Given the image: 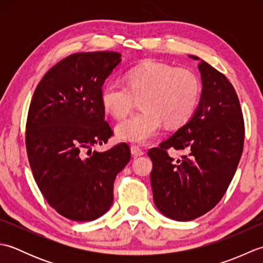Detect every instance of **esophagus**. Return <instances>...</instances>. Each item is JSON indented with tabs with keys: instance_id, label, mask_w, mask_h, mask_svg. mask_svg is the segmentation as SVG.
<instances>
[{
	"instance_id": "34e87169",
	"label": "esophagus",
	"mask_w": 263,
	"mask_h": 263,
	"mask_svg": "<svg viewBox=\"0 0 263 263\" xmlns=\"http://www.w3.org/2000/svg\"><path fill=\"white\" fill-rule=\"evenodd\" d=\"M131 154L135 156V157H139V156H142L144 153L140 147L135 146V144H133V146H131Z\"/></svg>"
}]
</instances>
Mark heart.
I'll use <instances>...</instances> for the list:
<instances>
[{"mask_svg":"<svg viewBox=\"0 0 263 263\" xmlns=\"http://www.w3.org/2000/svg\"><path fill=\"white\" fill-rule=\"evenodd\" d=\"M127 86L120 81L106 82L100 99L106 111L117 119L126 116L141 98L142 110L116 125L121 140L146 143L167 126L187 122L198 107L201 85L192 70L147 61L126 72Z\"/></svg>","mask_w":263,"mask_h":263,"instance_id":"1","label":"heart"}]
</instances>
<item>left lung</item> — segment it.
Segmentation results:
<instances>
[{"label": "left lung", "mask_w": 263, "mask_h": 263, "mask_svg": "<svg viewBox=\"0 0 263 263\" xmlns=\"http://www.w3.org/2000/svg\"><path fill=\"white\" fill-rule=\"evenodd\" d=\"M202 90L197 109L185 124L148 156L155 204L164 216L189 221L206 214L230 186L244 146L239 100L227 78L198 57ZM170 147L185 149L176 162Z\"/></svg>", "instance_id": "8db88e82"}]
</instances>
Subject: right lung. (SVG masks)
<instances>
[{
	"label": "right lung",
	"mask_w": 263,
	"mask_h": 263,
	"mask_svg": "<svg viewBox=\"0 0 263 263\" xmlns=\"http://www.w3.org/2000/svg\"><path fill=\"white\" fill-rule=\"evenodd\" d=\"M120 63L116 52L72 54L33 92L26 125L30 168L48 204L71 220L91 221L108 211L115 177L131 158L126 143L91 149L113 135L100 92Z\"/></svg>",
	"instance_id": "1"
}]
</instances>
